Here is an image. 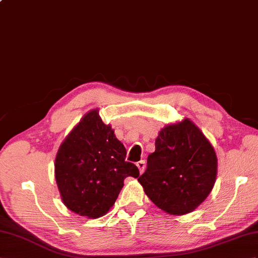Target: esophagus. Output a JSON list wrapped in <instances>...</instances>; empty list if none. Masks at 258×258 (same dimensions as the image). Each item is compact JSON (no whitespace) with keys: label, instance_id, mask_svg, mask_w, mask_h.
I'll use <instances>...</instances> for the list:
<instances>
[{"label":"esophagus","instance_id":"34e87169","mask_svg":"<svg viewBox=\"0 0 258 258\" xmlns=\"http://www.w3.org/2000/svg\"><path fill=\"white\" fill-rule=\"evenodd\" d=\"M137 166H138V168H139L140 174H142L143 171H144V168H146V161H143V160L139 161L137 163Z\"/></svg>","mask_w":258,"mask_h":258}]
</instances>
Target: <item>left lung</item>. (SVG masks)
<instances>
[{
  "mask_svg": "<svg viewBox=\"0 0 258 258\" xmlns=\"http://www.w3.org/2000/svg\"><path fill=\"white\" fill-rule=\"evenodd\" d=\"M216 151L190 119L162 128L138 181L158 208L183 216L205 202L216 183Z\"/></svg>",
  "mask_w": 258,
  "mask_h": 258,
  "instance_id": "left-lung-1",
  "label": "left lung"
}]
</instances>
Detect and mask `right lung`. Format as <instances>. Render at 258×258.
<instances>
[{"label": "right lung", "mask_w": 258, "mask_h": 258, "mask_svg": "<svg viewBox=\"0 0 258 258\" xmlns=\"http://www.w3.org/2000/svg\"><path fill=\"white\" fill-rule=\"evenodd\" d=\"M92 109L83 116L59 147L54 176L61 199L81 217L97 219L114 206L125 177L139 169L125 162L127 151L110 124Z\"/></svg>", "instance_id": "obj_1"}]
</instances>
